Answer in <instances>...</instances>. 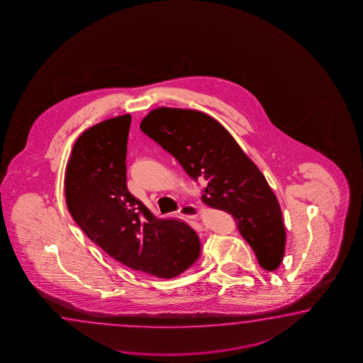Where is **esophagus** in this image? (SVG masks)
<instances>
[{
    "mask_svg": "<svg viewBox=\"0 0 363 363\" xmlns=\"http://www.w3.org/2000/svg\"><path fill=\"white\" fill-rule=\"evenodd\" d=\"M179 213L182 216H184L186 219H196L201 213V210L199 207L194 206V205H184L183 207L179 208Z\"/></svg>",
    "mask_w": 363,
    "mask_h": 363,
    "instance_id": "34e87169",
    "label": "esophagus"
}]
</instances>
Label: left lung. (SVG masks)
Returning a JSON list of instances; mask_svg holds the SVG:
<instances>
[{
	"label": "left lung",
	"mask_w": 363,
	"mask_h": 363,
	"mask_svg": "<svg viewBox=\"0 0 363 363\" xmlns=\"http://www.w3.org/2000/svg\"><path fill=\"white\" fill-rule=\"evenodd\" d=\"M140 128L175 157L193 180H207L202 201L230 213L260 267L277 269L286 243L281 207L262 171L227 128L199 111L167 107L150 111Z\"/></svg>",
	"instance_id": "obj_1"
}]
</instances>
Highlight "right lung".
<instances>
[{
	"mask_svg": "<svg viewBox=\"0 0 363 363\" xmlns=\"http://www.w3.org/2000/svg\"><path fill=\"white\" fill-rule=\"evenodd\" d=\"M131 116L94 125L74 143L65 171V201L86 235L117 262L174 278L199 257V235L184 221L158 219L128 192L126 153Z\"/></svg>",
	"mask_w": 363,
	"mask_h": 363,
	"instance_id": "right-lung-1",
	"label": "right lung"
}]
</instances>
